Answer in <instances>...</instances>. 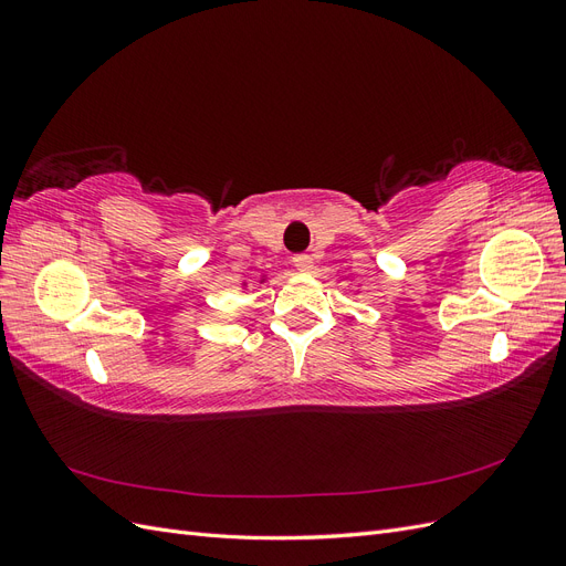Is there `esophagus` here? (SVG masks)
I'll return each instance as SVG.
<instances>
[{
  "mask_svg": "<svg viewBox=\"0 0 566 566\" xmlns=\"http://www.w3.org/2000/svg\"><path fill=\"white\" fill-rule=\"evenodd\" d=\"M293 264H295V269L300 271V273H310L312 269H314V260L310 254H295L293 256Z\"/></svg>",
  "mask_w": 566,
  "mask_h": 566,
  "instance_id": "34e87169",
  "label": "esophagus"
}]
</instances>
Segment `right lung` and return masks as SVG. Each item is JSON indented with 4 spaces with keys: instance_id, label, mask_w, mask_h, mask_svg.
I'll list each match as a JSON object with an SVG mask.
<instances>
[{
    "instance_id": "1",
    "label": "right lung",
    "mask_w": 566,
    "mask_h": 566,
    "mask_svg": "<svg viewBox=\"0 0 566 566\" xmlns=\"http://www.w3.org/2000/svg\"><path fill=\"white\" fill-rule=\"evenodd\" d=\"M260 283H266V276H262V281H260ZM241 287H248V283H243Z\"/></svg>"
}]
</instances>
